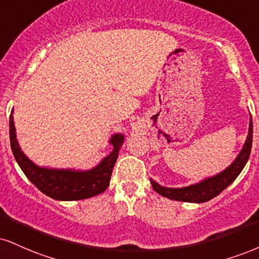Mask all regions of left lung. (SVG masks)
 I'll list each match as a JSON object with an SVG mask.
<instances>
[{"label":"left lung","mask_w":259,"mask_h":259,"mask_svg":"<svg viewBox=\"0 0 259 259\" xmlns=\"http://www.w3.org/2000/svg\"><path fill=\"white\" fill-rule=\"evenodd\" d=\"M252 134H253V126H252V117L250 116V126H248V134L246 141L242 146L241 151L235 158L234 161L229 165L227 169L217 174V175L207 177L200 182L194 183L188 187L182 188H170V187H163L154 180L149 179L152 187L158 194L171 199V200L186 201V202H205L217 197L221 192L224 191L229 185L234 182V180L240 175L242 169L250 158L251 147H252Z\"/></svg>","instance_id":"8db88e82"}]
</instances>
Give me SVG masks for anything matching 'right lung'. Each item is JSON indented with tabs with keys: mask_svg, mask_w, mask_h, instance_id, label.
I'll return each instance as SVG.
<instances>
[{
	"mask_svg": "<svg viewBox=\"0 0 259 259\" xmlns=\"http://www.w3.org/2000/svg\"><path fill=\"white\" fill-rule=\"evenodd\" d=\"M9 140L12 152L20 169L40 192L55 200L72 201L95 197L107 189L110 186L112 170L124 142V135L113 134L111 136L108 142L113 146L112 152L90 170L52 169L39 166L30 160L21 151L17 140L13 111L9 117Z\"/></svg>",
	"mask_w": 259,
	"mask_h": 259,
	"instance_id": "1",
	"label": "right lung"
}]
</instances>
